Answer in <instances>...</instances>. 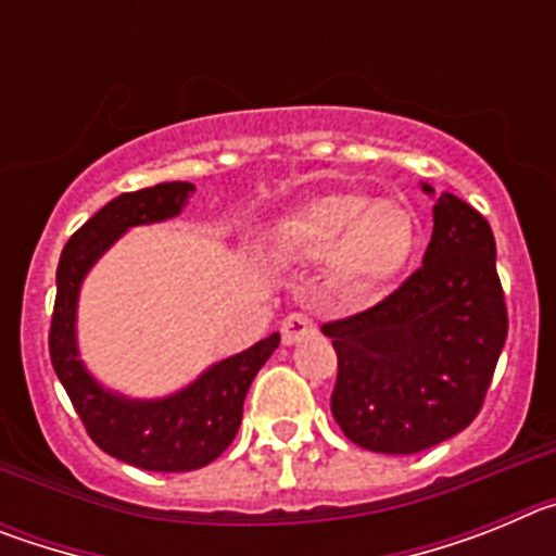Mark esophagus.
I'll return each instance as SVG.
<instances>
[{"instance_id":"34e87169","label":"esophagus","mask_w":556,"mask_h":556,"mask_svg":"<svg viewBox=\"0 0 556 556\" xmlns=\"http://www.w3.org/2000/svg\"><path fill=\"white\" fill-rule=\"evenodd\" d=\"M314 331H317V323L303 312H292L281 326L283 342H287V345H294V342H303V339L314 337Z\"/></svg>"}]
</instances>
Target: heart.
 Returning a JSON list of instances; mask_svg holds the SVG:
<instances>
[{"label":"heart","mask_w":556,"mask_h":556,"mask_svg":"<svg viewBox=\"0 0 556 556\" xmlns=\"http://www.w3.org/2000/svg\"><path fill=\"white\" fill-rule=\"evenodd\" d=\"M275 242L301 258H328L339 283L370 292L409 267L417 250V219L401 200L331 189L281 219Z\"/></svg>","instance_id":"heart-1"}]
</instances>
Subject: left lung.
<instances>
[{"mask_svg": "<svg viewBox=\"0 0 556 556\" xmlns=\"http://www.w3.org/2000/svg\"><path fill=\"white\" fill-rule=\"evenodd\" d=\"M507 328L490 223L443 191L424 264L376 306L323 323L337 351L333 420L376 454L443 443L484 406Z\"/></svg>", "mask_w": 556, "mask_h": 556, "instance_id": "obj_1", "label": "left lung"}]
</instances>
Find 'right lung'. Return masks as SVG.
I'll return each instance as SVG.
<instances>
[{"mask_svg": "<svg viewBox=\"0 0 556 556\" xmlns=\"http://www.w3.org/2000/svg\"><path fill=\"white\" fill-rule=\"evenodd\" d=\"M191 191L194 186L180 180L127 191L102 205L80 230H75L58 262V294L49 326V358L88 437L105 454L127 465L164 473L203 468L233 443L242 424L244 395L255 372L281 345V337L273 333L239 356L214 365L194 384L164 401H127L111 395L80 365L75 308L83 275L127 228L180 214Z\"/></svg>", "mask_w": 556, "mask_h": 556, "instance_id": "obj_1", "label": "right lung"}]
</instances>
